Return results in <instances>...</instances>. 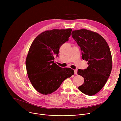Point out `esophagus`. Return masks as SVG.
<instances>
[{"label":"esophagus","instance_id":"obj_1","mask_svg":"<svg viewBox=\"0 0 121 121\" xmlns=\"http://www.w3.org/2000/svg\"><path fill=\"white\" fill-rule=\"evenodd\" d=\"M74 74H77V73H78V71H77V69H74Z\"/></svg>","mask_w":121,"mask_h":121}]
</instances>
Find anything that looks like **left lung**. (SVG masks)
<instances>
[{
	"mask_svg": "<svg viewBox=\"0 0 121 121\" xmlns=\"http://www.w3.org/2000/svg\"><path fill=\"white\" fill-rule=\"evenodd\" d=\"M72 35L80 47L82 59L89 65L85 69H78V74L84 78V83L78 89L93 96L103 88L111 73L112 59L109 47L102 36L90 30H74Z\"/></svg>",
	"mask_w": 121,
	"mask_h": 121,
	"instance_id": "left-lung-1",
	"label": "left lung"
}]
</instances>
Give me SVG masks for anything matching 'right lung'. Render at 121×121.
Here are the masks:
<instances>
[{"mask_svg": "<svg viewBox=\"0 0 121 121\" xmlns=\"http://www.w3.org/2000/svg\"><path fill=\"white\" fill-rule=\"evenodd\" d=\"M72 29L47 30L32 43L25 64L28 77L35 89L48 95L58 89L64 80L74 74L71 68H62L54 62L59 49L69 40Z\"/></svg>", "mask_w": 121, "mask_h": 121, "instance_id": "add662e5", "label": "right lung"}]
</instances>
